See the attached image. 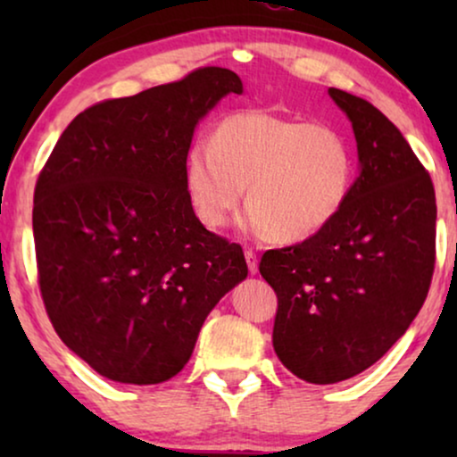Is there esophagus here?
I'll use <instances>...</instances> for the list:
<instances>
[{
	"label": "esophagus",
	"mask_w": 457,
	"mask_h": 457,
	"mask_svg": "<svg viewBox=\"0 0 457 457\" xmlns=\"http://www.w3.org/2000/svg\"><path fill=\"white\" fill-rule=\"evenodd\" d=\"M245 260H247L249 272H252V274L258 272V255H255L253 249H245Z\"/></svg>",
	"instance_id": "obj_1"
}]
</instances>
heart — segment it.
Masks as SVG:
<instances>
[{
    "label": "heart",
    "mask_w": 457,
    "mask_h": 457,
    "mask_svg": "<svg viewBox=\"0 0 457 457\" xmlns=\"http://www.w3.org/2000/svg\"><path fill=\"white\" fill-rule=\"evenodd\" d=\"M353 179V149L335 127L262 110L224 118L185 162L187 193L204 227H224L247 187L243 227L278 241L327 228L345 208Z\"/></svg>",
    "instance_id": "1"
}]
</instances>
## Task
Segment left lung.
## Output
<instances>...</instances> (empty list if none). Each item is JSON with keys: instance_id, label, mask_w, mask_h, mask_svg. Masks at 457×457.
I'll return each mask as SVG.
<instances>
[{"instance_id": "left-lung-1", "label": "left lung", "mask_w": 457, "mask_h": 457, "mask_svg": "<svg viewBox=\"0 0 457 457\" xmlns=\"http://www.w3.org/2000/svg\"><path fill=\"white\" fill-rule=\"evenodd\" d=\"M328 96L352 120L360 177L327 228L260 262L278 297L274 352L314 385L341 383L383 358L420 312L435 270L428 172L370 102L335 87Z\"/></svg>"}]
</instances>
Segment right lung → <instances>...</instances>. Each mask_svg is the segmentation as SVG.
Here are the masks:
<instances>
[{"mask_svg": "<svg viewBox=\"0 0 457 457\" xmlns=\"http://www.w3.org/2000/svg\"><path fill=\"white\" fill-rule=\"evenodd\" d=\"M228 93L241 96V79L205 66L91 105L37 179L47 316L68 349L116 383L183 370L212 308L247 277L241 245L199 222L185 185L197 122Z\"/></svg>", "mask_w": 457, "mask_h": 457, "instance_id": "obj_1", "label": "right lung"}]
</instances>
